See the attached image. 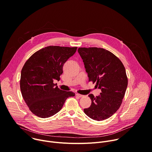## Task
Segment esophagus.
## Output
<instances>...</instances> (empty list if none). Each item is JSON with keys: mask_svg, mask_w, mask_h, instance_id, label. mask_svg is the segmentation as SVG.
Returning <instances> with one entry per match:
<instances>
[{"mask_svg": "<svg viewBox=\"0 0 152 152\" xmlns=\"http://www.w3.org/2000/svg\"><path fill=\"white\" fill-rule=\"evenodd\" d=\"M76 95L77 96L79 97H83V95H82V94H78V93H77Z\"/></svg>", "mask_w": 152, "mask_h": 152, "instance_id": "34e87169", "label": "esophagus"}]
</instances>
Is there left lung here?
<instances>
[{
  "instance_id": "obj_1",
  "label": "left lung",
  "mask_w": 152,
  "mask_h": 152,
  "mask_svg": "<svg viewBox=\"0 0 152 152\" xmlns=\"http://www.w3.org/2000/svg\"><path fill=\"white\" fill-rule=\"evenodd\" d=\"M89 81L101 90L99 96L88 95L91 104L83 110L91 118L102 121L111 117L120 107L127 86V77L122 62L111 52L98 48H79Z\"/></svg>"
}]
</instances>
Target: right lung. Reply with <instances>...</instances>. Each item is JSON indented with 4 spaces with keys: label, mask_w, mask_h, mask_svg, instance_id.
<instances>
[{
    "label": "right lung",
    "mask_w": 152,
    "mask_h": 152,
    "mask_svg": "<svg viewBox=\"0 0 152 152\" xmlns=\"http://www.w3.org/2000/svg\"><path fill=\"white\" fill-rule=\"evenodd\" d=\"M77 47L50 46L34 53L25 62L20 80L22 97L29 110L40 118H48L62 107L72 91L60 90L53 80H60L64 63Z\"/></svg>",
    "instance_id": "1"
}]
</instances>
